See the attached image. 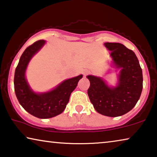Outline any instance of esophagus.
I'll return each instance as SVG.
<instances>
[{
	"label": "esophagus",
	"mask_w": 157,
	"mask_h": 157,
	"mask_svg": "<svg viewBox=\"0 0 157 157\" xmlns=\"http://www.w3.org/2000/svg\"><path fill=\"white\" fill-rule=\"evenodd\" d=\"M83 74H84V75H85V76H87V75L90 74V70H85V71L83 72Z\"/></svg>",
	"instance_id": "34e87169"
}]
</instances>
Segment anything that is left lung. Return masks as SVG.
<instances>
[{
	"label": "left lung",
	"instance_id": "left-lung-1",
	"mask_svg": "<svg viewBox=\"0 0 157 157\" xmlns=\"http://www.w3.org/2000/svg\"><path fill=\"white\" fill-rule=\"evenodd\" d=\"M105 45L111 51L116 67L121 68L118 85L109 87L100 78L88 75L87 94L98 113L115 117L127 113L138 101L143 88L142 70L132 50L117 43H105Z\"/></svg>",
	"mask_w": 157,
	"mask_h": 157
}]
</instances>
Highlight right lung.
Returning a JSON list of instances; mask_svg holds the SVG:
<instances>
[{
	"instance_id": "right-lung-1",
	"label": "right lung",
	"mask_w": 157,
	"mask_h": 157,
	"mask_svg": "<svg viewBox=\"0 0 157 157\" xmlns=\"http://www.w3.org/2000/svg\"><path fill=\"white\" fill-rule=\"evenodd\" d=\"M45 42L37 40L25 50L20 58L14 75V89L22 107L32 115L40 119H48L61 114L65 110L72 92L75 89L80 75L66 79L52 91L36 94L30 89L25 78V72L31 57L43 47Z\"/></svg>"
}]
</instances>
